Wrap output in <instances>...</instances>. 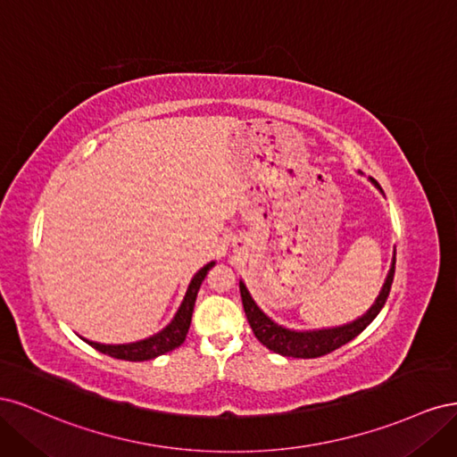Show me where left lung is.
<instances>
[{"label":"left lung","mask_w":457,"mask_h":457,"mask_svg":"<svg viewBox=\"0 0 457 457\" xmlns=\"http://www.w3.org/2000/svg\"><path fill=\"white\" fill-rule=\"evenodd\" d=\"M368 181L383 195V190L376 179L368 177ZM395 253L396 252L393 250L389 272H386V276H385V282L379 289V295L376 297V301H373V305L362 316H358L356 320L347 322L343 326H336V328H320V329L286 328L276 320H272L269 314L261 311V307L252 297L250 289L245 287L244 280H240L242 305H244L247 322H250L255 337L262 345H265L269 351H272L276 354H282V356H294V358H316V356H324L331 351L339 349L341 345L349 343L351 339H354L358 334H361V331H364L371 324L373 318H376L379 314V311L383 309L386 297H389L393 276H395Z\"/></svg>","instance_id":"obj_1"}]
</instances>
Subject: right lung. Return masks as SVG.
I'll return each mask as SVG.
<instances>
[{"mask_svg": "<svg viewBox=\"0 0 457 457\" xmlns=\"http://www.w3.org/2000/svg\"><path fill=\"white\" fill-rule=\"evenodd\" d=\"M212 267H215V261L207 262L205 267H202L187 287V294L179 305L175 316L171 318V322L162 328L158 334L145 337L141 341H133V343H120V345H106V343H96V341H89L86 337L84 339L87 345H91L93 349H96L103 354H108L112 358H118V361H129V362H145V361H152L160 354L170 353L173 349H177L187 339L188 328H190V320H192V311H195V303H196V295L198 289L204 282V278L207 276V270Z\"/></svg>", "mask_w": 457, "mask_h": 457, "instance_id": "1", "label": "right lung"}]
</instances>
